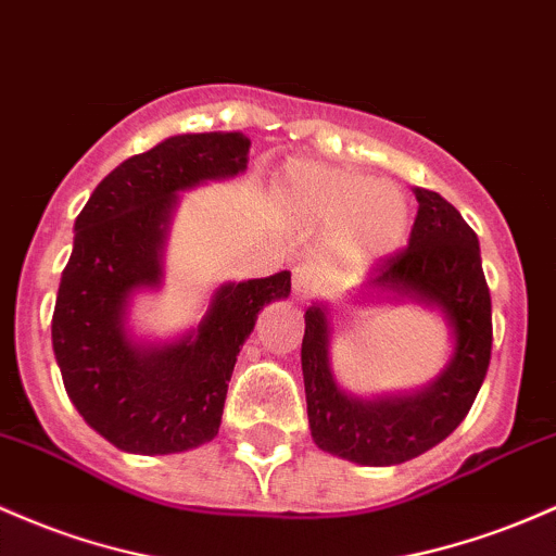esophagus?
Masks as SVG:
<instances>
[{
	"mask_svg": "<svg viewBox=\"0 0 556 556\" xmlns=\"http://www.w3.org/2000/svg\"><path fill=\"white\" fill-rule=\"evenodd\" d=\"M319 288V271H316L314 264H298L292 268V292L295 298L306 301Z\"/></svg>",
	"mask_w": 556,
	"mask_h": 556,
	"instance_id": "obj_1",
	"label": "esophagus"
}]
</instances>
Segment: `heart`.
I'll list each match as a JSON object with an SVG mask.
<instances>
[{
  "mask_svg": "<svg viewBox=\"0 0 556 556\" xmlns=\"http://www.w3.org/2000/svg\"><path fill=\"white\" fill-rule=\"evenodd\" d=\"M279 198L311 227H338L334 248L345 261L371 264L401 248L408 231V200L390 181L316 161L282 170Z\"/></svg>",
  "mask_w": 556,
  "mask_h": 556,
  "instance_id": "1",
  "label": "heart"
}]
</instances>
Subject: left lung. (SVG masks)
I'll return each mask as SVG.
<instances>
[{
    "label": "left lung",
    "mask_w": 556,
    "mask_h": 556,
    "mask_svg": "<svg viewBox=\"0 0 556 556\" xmlns=\"http://www.w3.org/2000/svg\"><path fill=\"white\" fill-rule=\"evenodd\" d=\"M414 194L419 208L408 245L377 261L364 288L393 290L446 314L454 353L443 375L414 395L353 399L329 369L327 306L306 311L301 364L311 438L358 465H401L438 446L467 417L491 364V292L478 235L438 192L417 187Z\"/></svg>",
    "instance_id": "1"
}]
</instances>
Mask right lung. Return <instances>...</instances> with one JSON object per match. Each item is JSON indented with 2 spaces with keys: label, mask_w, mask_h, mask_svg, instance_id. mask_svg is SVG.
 <instances>
[{
  "label": "right lung",
  "mask_w": 556,
  "mask_h": 556,
  "mask_svg": "<svg viewBox=\"0 0 556 556\" xmlns=\"http://www.w3.org/2000/svg\"><path fill=\"white\" fill-rule=\"evenodd\" d=\"M240 131L179 134L113 168L76 218L52 314L63 386L89 427L131 454H176L216 438L240 348L258 311L290 295V271L229 282L198 332L163 348L126 334V301L163 277L176 192L248 168Z\"/></svg>",
  "instance_id": "right-lung-1"
}]
</instances>
